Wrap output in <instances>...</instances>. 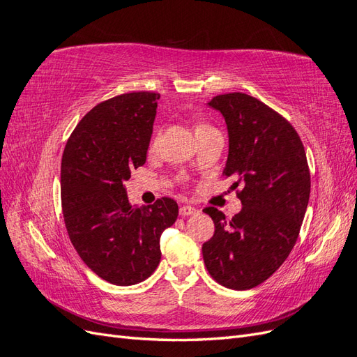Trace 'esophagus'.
Instances as JSON below:
<instances>
[{
	"label": "esophagus",
	"mask_w": 357,
	"mask_h": 357,
	"mask_svg": "<svg viewBox=\"0 0 357 357\" xmlns=\"http://www.w3.org/2000/svg\"><path fill=\"white\" fill-rule=\"evenodd\" d=\"M197 213H198V208L190 207V205H183V207H180V215H193Z\"/></svg>",
	"instance_id": "obj_1"
}]
</instances>
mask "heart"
Here are the masks:
<instances>
[{"mask_svg": "<svg viewBox=\"0 0 357 357\" xmlns=\"http://www.w3.org/2000/svg\"><path fill=\"white\" fill-rule=\"evenodd\" d=\"M155 143H156V137H155V139H153V143H152V144H155Z\"/></svg>", "mask_w": 357, "mask_h": 357, "instance_id": "1", "label": "heart"}]
</instances>
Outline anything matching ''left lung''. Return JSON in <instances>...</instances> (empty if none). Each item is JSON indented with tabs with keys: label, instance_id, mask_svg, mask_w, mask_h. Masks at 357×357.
Segmentation results:
<instances>
[{
	"label": "left lung",
	"instance_id": "1",
	"mask_svg": "<svg viewBox=\"0 0 357 357\" xmlns=\"http://www.w3.org/2000/svg\"><path fill=\"white\" fill-rule=\"evenodd\" d=\"M226 123L229 152L223 174L243 208L231 220L204 208L214 235L202 244L204 264L219 284L247 290L282 266L294 248L310 199V169L304 146L284 117L253 96L234 92L207 102Z\"/></svg>",
	"mask_w": 357,
	"mask_h": 357
}]
</instances>
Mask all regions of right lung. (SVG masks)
Masks as SVG:
<instances>
[{"label": "right lung", "mask_w": 357, "mask_h": 357, "mask_svg": "<svg viewBox=\"0 0 357 357\" xmlns=\"http://www.w3.org/2000/svg\"><path fill=\"white\" fill-rule=\"evenodd\" d=\"M159 93L131 92L86 114L68 138L61 164V198L70 240L82 261L105 282L132 286L160 262V235L178 205L160 198L137 207L125 181L143 167Z\"/></svg>", "instance_id": "add662e5"}]
</instances>
